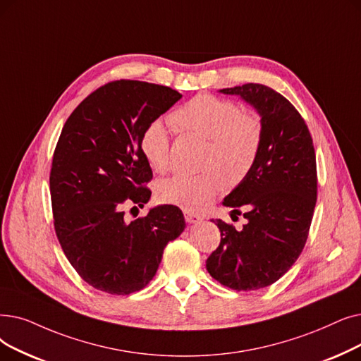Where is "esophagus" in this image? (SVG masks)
<instances>
[{
	"instance_id": "34e87169",
	"label": "esophagus",
	"mask_w": 361,
	"mask_h": 361,
	"mask_svg": "<svg viewBox=\"0 0 361 361\" xmlns=\"http://www.w3.org/2000/svg\"><path fill=\"white\" fill-rule=\"evenodd\" d=\"M184 218H185V221L189 223V224L199 223V221H202V219H203L200 215H197V214H195V212H189V211L184 212Z\"/></svg>"
}]
</instances>
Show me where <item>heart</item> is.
Returning <instances> with one entry per match:
<instances>
[{"label": "heart", "instance_id": "b5f03b06", "mask_svg": "<svg viewBox=\"0 0 361 361\" xmlns=\"http://www.w3.org/2000/svg\"><path fill=\"white\" fill-rule=\"evenodd\" d=\"M172 123L181 131L208 140L205 153L207 171L200 174H176L162 180L158 197L189 212L208 207L221 192L226 181L230 185L242 183L254 168L262 140L258 118L242 114L231 100L212 94H199L172 114ZM140 152L147 165L162 172L169 164V131L161 119H154L140 137Z\"/></svg>", "mask_w": 361, "mask_h": 361}]
</instances>
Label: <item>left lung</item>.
Wrapping results in <instances>:
<instances>
[{
    "instance_id": "8db88e82",
    "label": "left lung",
    "mask_w": 361,
    "mask_h": 361,
    "mask_svg": "<svg viewBox=\"0 0 361 361\" xmlns=\"http://www.w3.org/2000/svg\"><path fill=\"white\" fill-rule=\"evenodd\" d=\"M239 96L261 118L262 140L247 177L223 200L231 214L246 209L242 230L212 219L221 242L207 259L208 273L234 290H257L283 276L305 246L317 200L312 138L300 112L262 84L219 90Z\"/></svg>"
}]
</instances>
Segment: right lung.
Returning <instances> with one entry per match:
<instances>
[{
    "label": "right lung",
    "mask_w": 361,
    "mask_h": 361,
    "mask_svg": "<svg viewBox=\"0 0 361 361\" xmlns=\"http://www.w3.org/2000/svg\"><path fill=\"white\" fill-rule=\"evenodd\" d=\"M180 99L169 87L114 81L82 100L61 130L50 172L54 228L72 267L102 292L143 289L185 227L174 205L130 223L123 218L125 207H145L152 195L140 137Z\"/></svg>",
    "instance_id": "add662e5"
}]
</instances>
